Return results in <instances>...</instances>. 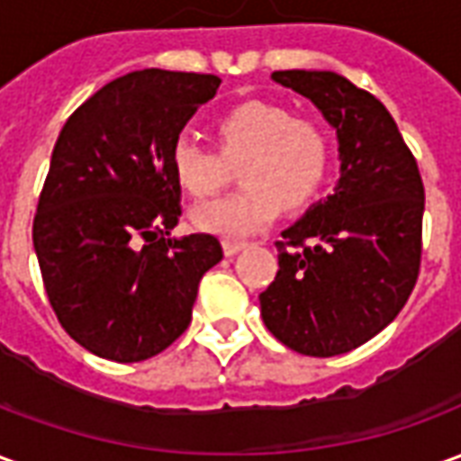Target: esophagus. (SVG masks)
<instances>
[{"instance_id": "34e87169", "label": "esophagus", "mask_w": 461, "mask_h": 461, "mask_svg": "<svg viewBox=\"0 0 461 461\" xmlns=\"http://www.w3.org/2000/svg\"><path fill=\"white\" fill-rule=\"evenodd\" d=\"M244 247H247L244 241H231V240L221 241V249H224V254H227V257H234V254L244 249Z\"/></svg>"}]
</instances>
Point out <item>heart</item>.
Listing matches in <instances>:
<instances>
[{"mask_svg":"<svg viewBox=\"0 0 461 461\" xmlns=\"http://www.w3.org/2000/svg\"><path fill=\"white\" fill-rule=\"evenodd\" d=\"M220 150L182 132L172 140L170 167L192 197H210L224 187L230 166L244 190L192 210V224L221 237H249L276 220L281 207L301 210L326 187L333 162L329 131L289 108L249 101L217 121Z\"/></svg>","mask_w":461,"mask_h":461,"instance_id":"1","label":"heart"}]
</instances>
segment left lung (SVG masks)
I'll list each match as a JSON object with an SVG mask.
<instances>
[{"instance_id": "left-lung-1", "label": "left lung", "mask_w": 461, "mask_h": 461, "mask_svg": "<svg viewBox=\"0 0 461 461\" xmlns=\"http://www.w3.org/2000/svg\"><path fill=\"white\" fill-rule=\"evenodd\" d=\"M336 128L340 180L276 241L279 271L259 294L274 339L330 357L377 336L415 289L425 187L415 155L375 95L333 71H274Z\"/></svg>"}]
</instances>
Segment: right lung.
Returning a JSON list of instances; mask_svg holds the SVG:
<instances>
[{"label":"right lung","instance_id":"obj_1","mask_svg":"<svg viewBox=\"0 0 461 461\" xmlns=\"http://www.w3.org/2000/svg\"><path fill=\"white\" fill-rule=\"evenodd\" d=\"M220 84L132 71L78 105L56 140L34 249L56 319L98 357L162 353L187 330L200 279L220 264L217 237H170L182 214L172 140Z\"/></svg>","mask_w":461,"mask_h":461}]
</instances>
